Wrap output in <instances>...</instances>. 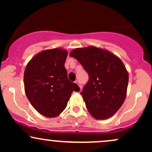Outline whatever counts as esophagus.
<instances>
[{"instance_id": "34e87169", "label": "esophagus", "mask_w": 152, "mask_h": 152, "mask_svg": "<svg viewBox=\"0 0 152 152\" xmlns=\"http://www.w3.org/2000/svg\"><path fill=\"white\" fill-rule=\"evenodd\" d=\"M75 83H77V84L78 85V86H79V88H81H81H82V86H81V83H80V82H79V81H78V80H76V81H75Z\"/></svg>"}]
</instances>
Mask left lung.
Instances as JSON below:
<instances>
[{
    "mask_svg": "<svg viewBox=\"0 0 152 152\" xmlns=\"http://www.w3.org/2000/svg\"><path fill=\"white\" fill-rule=\"evenodd\" d=\"M88 74L81 93L88 112L96 119H106L116 114L124 102L129 74L123 62L109 50L88 46L70 53Z\"/></svg>",
    "mask_w": 152,
    "mask_h": 152,
    "instance_id": "obj_1",
    "label": "left lung"
}]
</instances>
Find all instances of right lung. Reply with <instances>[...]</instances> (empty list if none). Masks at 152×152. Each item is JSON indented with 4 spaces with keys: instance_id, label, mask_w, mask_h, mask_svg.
<instances>
[{
    "instance_id": "right-lung-1",
    "label": "right lung",
    "mask_w": 152,
    "mask_h": 152,
    "mask_svg": "<svg viewBox=\"0 0 152 152\" xmlns=\"http://www.w3.org/2000/svg\"><path fill=\"white\" fill-rule=\"evenodd\" d=\"M67 55V50L62 48L43 50L33 57L24 71L26 96L46 117L58 116L66 109L72 92L80 90L68 79L64 66Z\"/></svg>"
}]
</instances>
